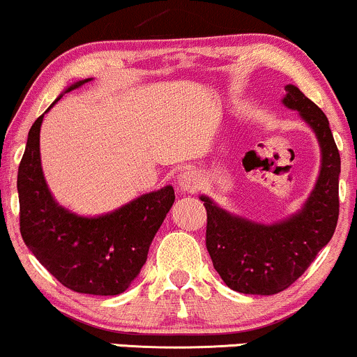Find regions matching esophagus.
I'll return each mask as SVG.
<instances>
[{
  "instance_id": "esophagus-1",
  "label": "esophagus",
  "mask_w": 357,
  "mask_h": 357,
  "mask_svg": "<svg viewBox=\"0 0 357 357\" xmlns=\"http://www.w3.org/2000/svg\"><path fill=\"white\" fill-rule=\"evenodd\" d=\"M179 190L184 192H195L196 190H199L202 186V176H199L198 171L195 169H188L184 173L179 174L178 179Z\"/></svg>"
}]
</instances>
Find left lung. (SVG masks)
I'll return each mask as SVG.
<instances>
[{"mask_svg":"<svg viewBox=\"0 0 357 357\" xmlns=\"http://www.w3.org/2000/svg\"><path fill=\"white\" fill-rule=\"evenodd\" d=\"M285 92L284 104L301 112L322 151L321 174L302 211L267 227L233 216L202 196L213 267L225 284L241 294L273 296L289 289L333 238L339 218L341 155L329 121L297 87L287 85Z\"/></svg>","mask_w":357,"mask_h":357,"instance_id":"1","label":"left lung"}]
</instances>
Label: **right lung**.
Masks as SVG:
<instances>
[{
    "instance_id": "1",
    "label": "right lung",
    "mask_w": 357,
    "mask_h": 357,
    "mask_svg": "<svg viewBox=\"0 0 357 357\" xmlns=\"http://www.w3.org/2000/svg\"><path fill=\"white\" fill-rule=\"evenodd\" d=\"M85 82L89 79L77 82L68 92ZM43 116L28 132L18 167L22 238L36 260L67 289L92 296H117L146 264L151 241L174 203L173 186L142 195L97 218L73 215L55 203L45 183L40 162Z\"/></svg>"
}]
</instances>
